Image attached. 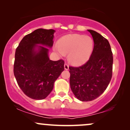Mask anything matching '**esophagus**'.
I'll return each mask as SVG.
<instances>
[{
    "mask_svg": "<svg viewBox=\"0 0 130 130\" xmlns=\"http://www.w3.org/2000/svg\"><path fill=\"white\" fill-rule=\"evenodd\" d=\"M64 68H65V70H68V68H69V65H68V64L67 63H65L64 64Z\"/></svg>",
    "mask_w": 130,
    "mask_h": 130,
    "instance_id": "esophagus-1",
    "label": "esophagus"
}]
</instances>
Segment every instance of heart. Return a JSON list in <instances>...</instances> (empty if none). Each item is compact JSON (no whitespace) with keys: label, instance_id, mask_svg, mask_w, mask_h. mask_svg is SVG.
<instances>
[{"label":"heart","instance_id":"1","mask_svg":"<svg viewBox=\"0 0 130 130\" xmlns=\"http://www.w3.org/2000/svg\"><path fill=\"white\" fill-rule=\"evenodd\" d=\"M93 45V40L90 37L73 34L61 38L54 50L61 56L68 53L70 62L74 65H80L90 57Z\"/></svg>","mask_w":130,"mask_h":130}]
</instances>
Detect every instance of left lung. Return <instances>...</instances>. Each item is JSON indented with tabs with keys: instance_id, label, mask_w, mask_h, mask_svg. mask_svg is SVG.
Instances as JSON below:
<instances>
[{
	"instance_id": "obj_1",
	"label": "left lung",
	"mask_w": 130,
	"mask_h": 130,
	"mask_svg": "<svg viewBox=\"0 0 130 130\" xmlns=\"http://www.w3.org/2000/svg\"><path fill=\"white\" fill-rule=\"evenodd\" d=\"M94 47L89 60L79 67H69L73 93L82 101L96 99L108 87L112 76L113 56L108 40L98 32L88 30Z\"/></svg>"
}]
</instances>
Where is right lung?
Here are the masks:
<instances>
[{
    "label": "right lung",
    "instance_id": "obj_1",
    "mask_svg": "<svg viewBox=\"0 0 130 130\" xmlns=\"http://www.w3.org/2000/svg\"><path fill=\"white\" fill-rule=\"evenodd\" d=\"M54 32L53 29L35 30L22 38L16 50L14 75L22 92L32 99L47 97L64 70V60H51L45 47L53 46ZM36 47L38 51L35 50Z\"/></svg>",
    "mask_w": 130,
    "mask_h": 130
}]
</instances>
